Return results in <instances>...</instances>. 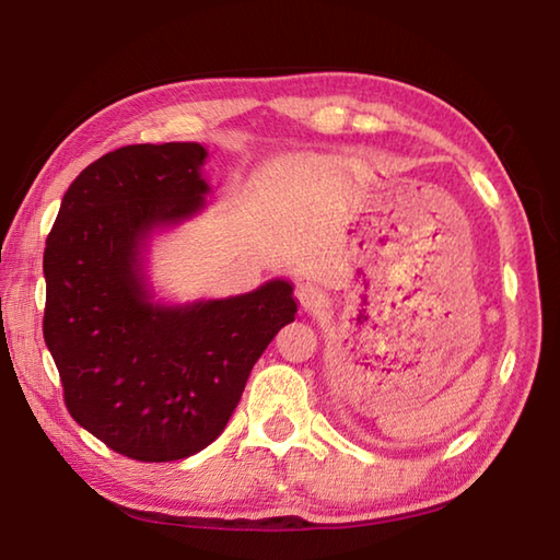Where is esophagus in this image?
<instances>
[{"label":"esophagus","instance_id":"obj_1","mask_svg":"<svg viewBox=\"0 0 560 560\" xmlns=\"http://www.w3.org/2000/svg\"><path fill=\"white\" fill-rule=\"evenodd\" d=\"M295 299H299L301 311L305 313H317L325 305V293L315 283H299L295 287Z\"/></svg>","mask_w":560,"mask_h":560}]
</instances>
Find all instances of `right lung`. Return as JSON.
Masks as SVG:
<instances>
[{
    "mask_svg": "<svg viewBox=\"0 0 560 560\" xmlns=\"http://www.w3.org/2000/svg\"><path fill=\"white\" fill-rule=\"evenodd\" d=\"M199 144H135L83 168L45 241L43 337L79 425L139 462L185 459L221 435L249 371L299 303L289 281L235 299L151 301L139 253L205 207Z\"/></svg>",
    "mask_w": 560,
    "mask_h": 560,
    "instance_id": "1",
    "label": "right lung"
}]
</instances>
